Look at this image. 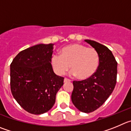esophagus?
Masks as SVG:
<instances>
[{"label":"esophagus","instance_id":"34e87169","mask_svg":"<svg viewBox=\"0 0 131 131\" xmlns=\"http://www.w3.org/2000/svg\"><path fill=\"white\" fill-rule=\"evenodd\" d=\"M71 80L69 79H67V78H64V83H67V82H70Z\"/></svg>","mask_w":131,"mask_h":131}]
</instances>
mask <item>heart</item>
<instances>
[{
	"label": "heart",
	"instance_id": "obj_1",
	"mask_svg": "<svg viewBox=\"0 0 131 131\" xmlns=\"http://www.w3.org/2000/svg\"><path fill=\"white\" fill-rule=\"evenodd\" d=\"M52 64L55 72L59 75H64L71 65L72 75H78L80 79H87L95 74L98 68L99 55L93 48L73 44L62 49L61 56L53 55Z\"/></svg>",
	"mask_w": 131,
	"mask_h": 131
}]
</instances>
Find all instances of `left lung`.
Masks as SVG:
<instances>
[{
  "instance_id": "left-lung-1",
  "label": "left lung",
  "mask_w": 131,
  "mask_h": 131,
  "mask_svg": "<svg viewBox=\"0 0 131 131\" xmlns=\"http://www.w3.org/2000/svg\"><path fill=\"white\" fill-rule=\"evenodd\" d=\"M99 55V66L91 78L73 81L72 101L79 111L90 113L101 107L113 92L116 83L117 63L112 52L107 46L86 39Z\"/></svg>"
}]
</instances>
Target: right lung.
<instances>
[{"label":"right lung","instance_id":"right-lung-1","mask_svg":"<svg viewBox=\"0 0 131 131\" xmlns=\"http://www.w3.org/2000/svg\"><path fill=\"white\" fill-rule=\"evenodd\" d=\"M53 44H39L19 52L10 64L13 97L27 112L41 114L50 110L64 78L52 68Z\"/></svg>","mask_w":131,"mask_h":131}]
</instances>
